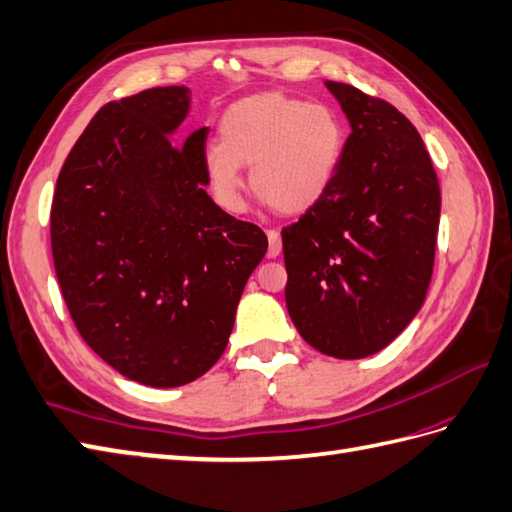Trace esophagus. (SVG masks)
<instances>
[{
	"instance_id": "1",
	"label": "esophagus",
	"mask_w": 512,
	"mask_h": 512,
	"mask_svg": "<svg viewBox=\"0 0 512 512\" xmlns=\"http://www.w3.org/2000/svg\"><path fill=\"white\" fill-rule=\"evenodd\" d=\"M267 239H269V249H267V256L269 258H276L282 252V239H280V232L278 230H267Z\"/></svg>"
}]
</instances>
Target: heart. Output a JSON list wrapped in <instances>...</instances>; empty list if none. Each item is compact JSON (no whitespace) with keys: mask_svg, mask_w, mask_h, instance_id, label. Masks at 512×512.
Masks as SVG:
<instances>
[{"mask_svg":"<svg viewBox=\"0 0 512 512\" xmlns=\"http://www.w3.org/2000/svg\"><path fill=\"white\" fill-rule=\"evenodd\" d=\"M343 154V130L326 106L282 93L232 104L219 121V143L206 149L215 202L239 213L249 167L252 189L282 215H302L326 195Z\"/></svg>","mask_w":512,"mask_h":512,"instance_id":"1","label":"heart"}]
</instances>
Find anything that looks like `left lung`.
<instances>
[{"label":"left lung","instance_id":"1","mask_svg":"<svg viewBox=\"0 0 512 512\" xmlns=\"http://www.w3.org/2000/svg\"><path fill=\"white\" fill-rule=\"evenodd\" d=\"M352 134L326 195L282 228L286 308L334 358L380 352L419 313L432 278L441 191L419 132L384 99L326 82Z\"/></svg>","mask_w":512,"mask_h":512}]
</instances>
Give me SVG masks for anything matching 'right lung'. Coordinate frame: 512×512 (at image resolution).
<instances>
[{"label": "right lung", "instance_id": "right-lung-1", "mask_svg": "<svg viewBox=\"0 0 512 512\" xmlns=\"http://www.w3.org/2000/svg\"><path fill=\"white\" fill-rule=\"evenodd\" d=\"M186 86H156L95 112L60 169L52 256L91 350L154 389L197 380L226 350L267 236L204 191L208 128L171 141Z\"/></svg>", "mask_w": 512, "mask_h": 512}]
</instances>
